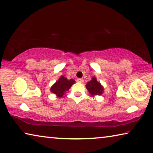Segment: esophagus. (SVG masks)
Instances as JSON below:
<instances>
[{"instance_id": "esophagus-1", "label": "esophagus", "mask_w": 153, "mask_h": 153, "mask_svg": "<svg viewBox=\"0 0 153 153\" xmlns=\"http://www.w3.org/2000/svg\"><path fill=\"white\" fill-rule=\"evenodd\" d=\"M77 82H79V83H83V82H84V80H83V79H82V78H79V79H77Z\"/></svg>"}]
</instances>
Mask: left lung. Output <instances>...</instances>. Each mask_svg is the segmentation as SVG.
I'll list each match as a JSON object with an SVG mask.
<instances>
[{"mask_svg":"<svg viewBox=\"0 0 153 153\" xmlns=\"http://www.w3.org/2000/svg\"><path fill=\"white\" fill-rule=\"evenodd\" d=\"M86 88L93 97L95 95H101V94L103 93L104 88L103 86L101 85L100 82H97L96 77L94 76L92 77L91 81L87 82Z\"/></svg>","mask_w":153,"mask_h":153,"instance_id":"obj_1","label":"left lung"}]
</instances>
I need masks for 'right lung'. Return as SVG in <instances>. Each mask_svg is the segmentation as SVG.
Returning a JSON list of instances; mask_svg holds the SVG:
<instances>
[{
	"label": "right lung",
	"mask_w": 153,
	"mask_h": 153,
	"mask_svg": "<svg viewBox=\"0 0 153 153\" xmlns=\"http://www.w3.org/2000/svg\"><path fill=\"white\" fill-rule=\"evenodd\" d=\"M76 81L74 79H68L67 77L61 76L53 85L51 86L50 91L55 94L58 97H61L69 90Z\"/></svg>",
	"instance_id": "1"
}]
</instances>
